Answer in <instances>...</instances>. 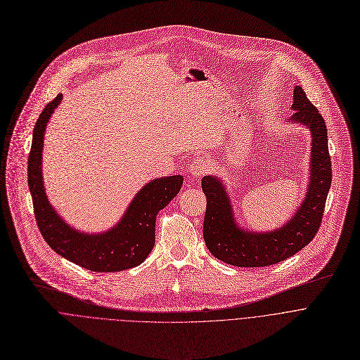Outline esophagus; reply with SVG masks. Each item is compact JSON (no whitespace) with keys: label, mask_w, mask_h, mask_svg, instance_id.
Instances as JSON below:
<instances>
[{"label":"esophagus","mask_w":360,"mask_h":360,"mask_svg":"<svg viewBox=\"0 0 360 360\" xmlns=\"http://www.w3.org/2000/svg\"><path fill=\"white\" fill-rule=\"evenodd\" d=\"M208 162L203 161V160H193L191 164H189V174L193 176V178H199L202 176L203 174L208 172Z\"/></svg>","instance_id":"34e87169"}]
</instances>
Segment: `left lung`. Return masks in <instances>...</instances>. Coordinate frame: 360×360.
<instances>
[{
	"label": "left lung",
	"instance_id": "left-lung-1",
	"mask_svg": "<svg viewBox=\"0 0 360 360\" xmlns=\"http://www.w3.org/2000/svg\"><path fill=\"white\" fill-rule=\"evenodd\" d=\"M293 115L289 124L311 131L309 182L295 214L279 228L259 232L238 224L225 181L217 175L202 178L207 196L203 239L210 252L232 266L259 268L282 262L309 243L316 235L332 182L328 129L319 111L300 86L293 88Z\"/></svg>",
	"mask_w": 360,
	"mask_h": 360
}]
</instances>
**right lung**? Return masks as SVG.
Returning a JSON list of instances; mask_svg holds the SVG:
<instances>
[{"label": "right lung", "instance_id": "obj_1", "mask_svg": "<svg viewBox=\"0 0 360 360\" xmlns=\"http://www.w3.org/2000/svg\"><path fill=\"white\" fill-rule=\"evenodd\" d=\"M63 94L42 110L32 132L28 157V188L34 215L45 242L56 253L92 272H120L141 265L155 245L157 214L179 193L182 175L152 179L129 202L121 219L102 232H82L63 219L48 200L42 178V149L46 124Z\"/></svg>", "mask_w": 360, "mask_h": 360}]
</instances>
